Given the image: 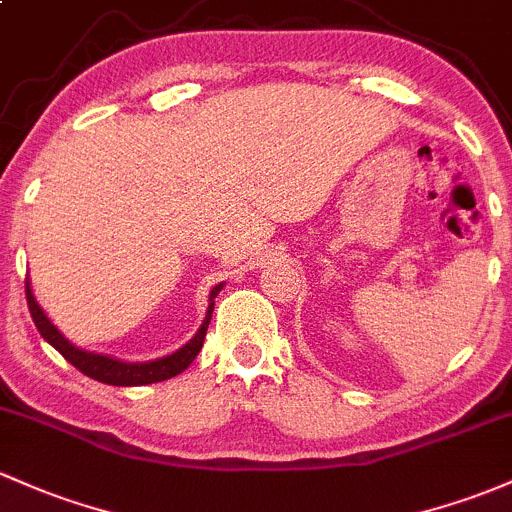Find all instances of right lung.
<instances>
[{
    "instance_id": "1",
    "label": "right lung",
    "mask_w": 512,
    "mask_h": 512,
    "mask_svg": "<svg viewBox=\"0 0 512 512\" xmlns=\"http://www.w3.org/2000/svg\"><path fill=\"white\" fill-rule=\"evenodd\" d=\"M219 290H222V283L214 285L212 288V295H210L212 302H210V310H207L205 322H202L200 332H197L195 337H192L190 342L183 346V349H178L175 354L166 356V359L148 361V364H124V361L109 359V356L90 354V351L75 349L73 344L65 342L63 334H60L58 329L48 322V317L43 315L41 307L36 305L34 295H31V288H29V278H26V302H29V312H31V317H34V324H36L38 332H41V337L46 339L53 349L60 351V354H63V359L78 368L80 373H85V376L95 378V381H100V383H109V386H146V383L168 381V378L183 373L185 368L195 361V356L200 354L202 344H205L207 324H210V317L214 310V298H217Z\"/></svg>"
}]
</instances>
